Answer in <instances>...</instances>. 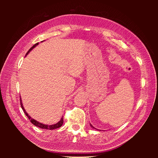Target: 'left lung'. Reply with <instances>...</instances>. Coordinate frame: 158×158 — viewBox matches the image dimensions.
I'll use <instances>...</instances> for the list:
<instances>
[{"label":"left lung","mask_w":158,"mask_h":158,"mask_svg":"<svg viewBox=\"0 0 158 158\" xmlns=\"http://www.w3.org/2000/svg\"><path fill=\"white\" fill-rule=\"evenodd\" d=\"M90 126H91V127H92V128H93V129H96V128H95L94 127H93V125H92L91 124H90ZM96 130H97V129H96Z\"/></svg>","instance_id":"left-lung-1"}]
</instances>
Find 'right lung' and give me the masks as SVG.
<instances>
[{
	"label": "right lung",
	"instance_id": "1",
	"mask_svg": "<svg viewBox=\"0 0 158 158\" xmlns=\"http://www.w3.org/2000/svg\"><path fill=\"white\" fill-rule=\"evenodd\" d=\"M38 44H39L38 42H37V43H36V44H35L33 45V46L31 48V49L28 50V52H27V53H26V55H28V53L30 52L33 49V48L37 46V45H38ZM20 103H21V108H22L23 112H24V113H25L26 116L28 118V119L30 120L32 123H33L34 125H35V126L38 127H40V128H42V129H47V130H54V129H57V128H59L60 127L62 126V125H63V118H61V119L60 120V121H58V122L57 123L53 124V125H45V124H43V123H40V122H38V121H35V119L32 118L28 114L27 112L26 111L25 109L23 108V104H22V101H21V99H20Z\"/></svg>",
	"mask_w": 158,
	"mask_h": 158
}]
</instances>
